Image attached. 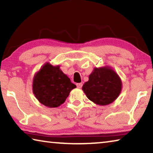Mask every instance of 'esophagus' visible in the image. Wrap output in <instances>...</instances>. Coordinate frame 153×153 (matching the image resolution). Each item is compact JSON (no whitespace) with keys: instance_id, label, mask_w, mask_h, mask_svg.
Segmentation results:
<instances>
[{"instance_id":"esophagus-1","label":"esophagus","mask_w":153,"mask_h":153,"mask_svg":"<svg viewBox=\"0 0 153 153\" xmlns=\"http://www.w3.org/2000/svg\"><path fill=\"white\" fill-rule=\"evenodd\" d=\"M76 86H77V88H82V83H78V84H76Z\"/></svg>"}]
</instances>
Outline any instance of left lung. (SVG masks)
<instances>
[{
    "instance_id": "8db88e82",
    "label": "left lung",
    "mask_w": 153,
    "mask_h": 153,
    "mask_svg": "<svg viewBox=\"0 0 153 153\" xmlns=\"http://www.w3.org/2000/svg\"><path fill=\"white\" fill-rule=\"evenodd\" d=\"M122 90V82L111 66L94 67L85 82L82 90L87 98L96 105L105 106L117 99Z\"/></svg>"
}]
</instances>
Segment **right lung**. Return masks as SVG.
Masks as SVG:
<instances>
[{
	"instance_id": "add662e5",
	"label": "right lung",
	"mask_w": 153,
	"mask_h": 153,
	"mask_svg": "<svg viewBox=\"0 0 153 153\" xmlns=\"http://www.w3.org/2000/svg\"><path fill=\"white\" fill-rule=\"evenodd\" d=\"M76 86L60 69L46 63L33 77L32 90L41 104L49 108H55L65 101L69 93Z\"/></svg>"
}]
</instances>
